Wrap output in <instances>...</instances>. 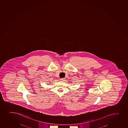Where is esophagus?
I'll return each mask as SVG.
<instances>
[{"label":"esophagus","instance_id":"obj_1","mask_svg":"<svg viewBox=\"0 0 128 128\" xmlns=\"http://www.w3.org/2000/svg\"><path fill=\"white\" fill-rule=\"evenodd\" d=\"M61 81H63L64 80V78H61V79H60Z\"/></svg>","mask_w":128,"mask_h":128}]
</instances>
